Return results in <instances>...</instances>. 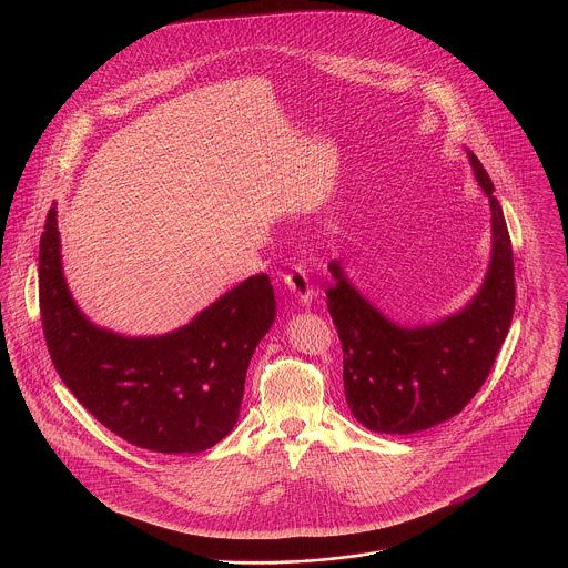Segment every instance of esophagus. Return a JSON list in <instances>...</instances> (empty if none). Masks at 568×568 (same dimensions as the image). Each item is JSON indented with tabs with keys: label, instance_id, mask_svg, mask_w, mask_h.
I'll use <instances>...</instances> for the list:
<instances>
[{
	"label": "esophagus",
	"instance_id": "obj_1",
	"mask_svg": "<svg viewBox=\"0 0 568 568\" xmlns=\"http://www.w3.org/2000/svg\"><path fill=\"white\" fill-rule=\"evenodd\" d=\"M285 285L296 294L302 304H308L313 300V283L304 271V266L294 264V268L285 274Z\"/></svg>",
	"mask_w": 568,
	"mask_h": 568
}]
</instances>
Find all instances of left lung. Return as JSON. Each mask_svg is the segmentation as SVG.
<instances>
[{"instance_id": "obj_1", "label": "left lung", "mask_w": 568, "mask_h": 568, "mask_svg": "<svg viewBox=\"0 0 568 568\" xmlns=\"http://www.w3.org/2000/svg\"><path fill=\"white\" fill-rule=\"evenodd\" d=\"M491 209V260L475 300L443 322L400 327L353 290L336 262L325 296L343 345L353 417L373 433L413 434L458 415L481 389L511 327L514 248L484 163L468 153Z\"/></svg>"}]
</instances>
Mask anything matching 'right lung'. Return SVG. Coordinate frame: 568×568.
<instances>
[{
  "label": "right lung",
  "mask_w": 568,
  "mask_h": 568,
  "mask_svg": "<svg viewBox=\"0 0 568 568\" xmlns=\"http://www.w3.org/2000/svg\"><path fill=\"white\" fill-rule=\"evenodd\" d=\"M38 260L54 371L100 424L158 454H197L230 434L251 355L276 315L268 274L246 278L176 332L128 338L95 327L77 308L61 272L54 206Z\"/></svg>",
  "instance_id": "obj_1"
}]
</instances>
